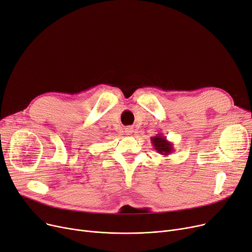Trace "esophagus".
I'll return each mask as SVG.
<instances>
[{
	"label": "esophagus",
	"instance_id": "obj_1",
	"mask_svg": "<svg viewBox=\"0 0 252 252\" xmlns=\"http://www.w3.org/2000/svg\"><path fill=\"white\" fill-rule=\"evenodd\" d=\"M133 128L132 127H127L126 129H125V132L127 133V134H132L133 133Z\"/></svg>",
	"mask_w": 252,
	"mask_h": 252
}]
</instances>
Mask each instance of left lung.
I'll use <instances>...</instances> for the list:
<instances>
[{
    "label": "left lung",
    "instance_id": "left-lung-1",
    "mask_svg": "<svg viewBox=\"0 0 252 252\" xmlns=\"http://www.w3.org/2000/svg\"><path fill=\"white\" fill-rule=\"evenodd\" d=\"M151 141L155 150L157 151L159 154L165 156H168L173 152V143L171 141H168L163 134L159 133L156 136H153L151 138Z\"/></svg>",
    "mask_w": 252,
    "mask_h": 252
}]
</instances>
